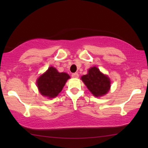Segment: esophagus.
Wrapping results in <instances>:
<instances>
[{
	"label": "esophagus",
	"instance_id": "34e87169",
	"mask_svg": "<svg viewBox=\"0 0 148 148\" xmlns=\"http://www.w3.org/2000/svg\"><path fill=\"white\" fill-rule=\"evenodd\" d=\"M71 76H72V77H73V78H78L79 77V75L77 73H72Z\"/></svg>",
	"mask_w": 148,
	"mask_h": 148
}]
</instances>
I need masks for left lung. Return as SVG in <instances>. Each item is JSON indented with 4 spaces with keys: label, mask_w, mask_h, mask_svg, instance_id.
<instances>
[{
    "label": "left lung",
    "mask_w": 148,
    "mask_h": 148,
    "mask_svg": "<svg viewBox=\"0 0 148 148\" xmlns=\"http://www.w3.org/2000/svg\"><path fill=\"white\" fill-rule=\"evenodd\" d=\"M82 79L88 90L96 97L104 96L110 89V79L96 66L90 69L88 73L83 75Z\"/></svg>",
    "instance_id": "1"
}]
</instances>
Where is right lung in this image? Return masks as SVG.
<instances>
[{"label": "right lung", "mask_w": 148, "mask_h": 148, "mask_svg": "<svg viewBox=\"0 0 148 148\" xmlns=\"http://www.w3.org/2000/svg\"><path fill=\"white\" fill-rule=\"evenodd\" d=\"M69 78L67 73H58L55 68L50 66L45 73L38 79V88L42 96L54 98L61 92Z\"/></svg>", "instance_id": "1"}]
</instances>
